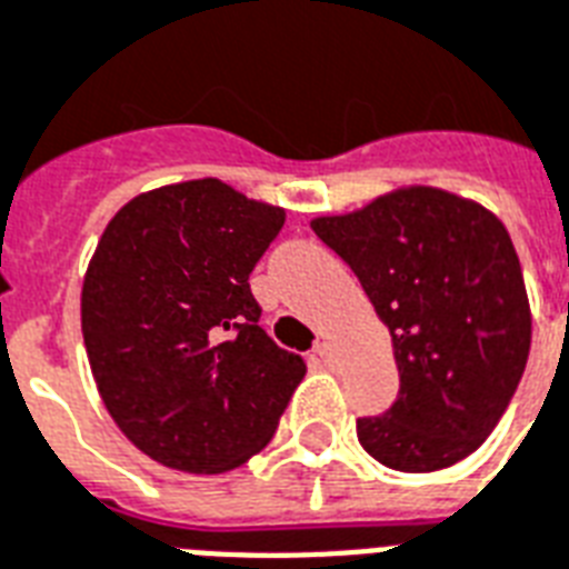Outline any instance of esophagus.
<instances>
[{"label":"esophagus","mask_w":569,"mask_h":569,"mask_svg":"<svg viewBox=\"0 0 569 569\" xmlns=\"http://www.w3.org/2000/svg\"><path fill=\"white\" fill-rule=\"evenodd\" d=\"M311 356H315L320 365H332L335 350H332V345H329V341H317L315 350H311Z\"/></svg>","instance_id":"1"}]
</instances>
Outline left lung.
I'll return each instance as SVG.
<instances>
[{"instance_id":"1","label":"left lung","mask_w":569,"mask_h":569,"mask_svg":"<svg viewBox=\"0 0 569 569\" xmlns=\"http://www.w3.org/2000/svg\"><path fill=\"white\" fill-rule=\"evenodd\" d=\"M311 228L362 281L395 345L398 400L356 421L362 448L398 472L460 463L505 416L531 347L505 224L475 201L409 187Z\"/></svg>"}]
</instances>
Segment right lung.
Returning <instances> with one entry per match:
<instances>
[{"mask_svg":"<svg viewBox=\"0 0 569 569\" xmlns=\"http://www.w3.org/2000/svg\"><path fill=\"white\" fill-rule=\"evenodd\" d=\"M281 207L216 178L151 189L106 224L82 281V338L121 433L196 475L270 445L302 356L263 332L249 276L279 237Z\"/></svg>","mask_w":569,"mask_h":569,"instance_id":"obj_1","label":"right lung"}]
</instances>
